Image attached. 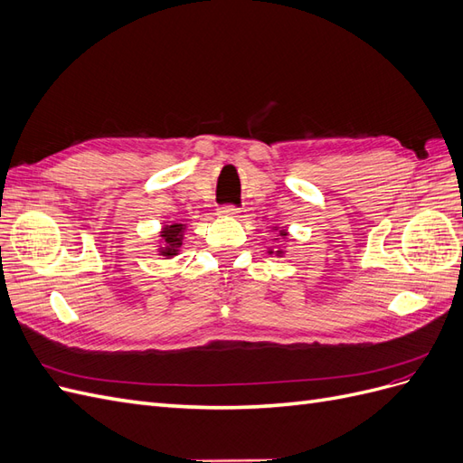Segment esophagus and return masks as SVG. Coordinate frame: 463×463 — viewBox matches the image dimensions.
<instances>
[{
    "mask_svg": "<svg viewBox=\"0 0 463 463\" xmlns=\"http://www.w3.org/2000/svg\"><path fill=\"white\" fill-rule=\"evenodd\" d=\"M240 213H241V210L235 208V206H220V208H218V214H220V216L237 218V216H240Z\"/></svg>",
    "mask_w": 463,
    "mask_h": 463,
    "instance_id": "obj_1",
    "label": "esophagus"
}]
</instances>
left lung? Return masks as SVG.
I'll use <instances>...</instances> for the list:
<instances>
[{
    "mask_svg": "<svg viewBox=\"0 0 463 463\" xmlns=\"http://www.w3.org/2000/svg\"><path fill=\"white\" fill-rule=\"evenodd\" d=\"M272 232H276V237H274L276 243H278L279 240L286 241L288 235H289V232H288L286 228H278V226H274ZM266 253L274 255V257H284V255H286V249H284V247H269V249H266Z\"/></svg>",
    "mask_w": 463,
    "mask_h": 463,
    "instance_id": "left-lung-1",
    "label": "left lung"
}]
</instances>
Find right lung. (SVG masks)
I'll return each mask as SVG.
<instances>
[{"label": "right lung", "instance_id": "right-lung-1", "mask_svg": "<svg viewBox=\"0 0 463 463\" xmlns=\"http://www.w3.org/2000/svg\"><path fill=\"white\" fill-rule=\"evenodd\" d=\"M187 233V223H164L158 233L156 241V253L162 259H174L181 253V247H184V240Z\"/></svg>", "mask_w": 463, "mask_h": 463}]
</instances>
